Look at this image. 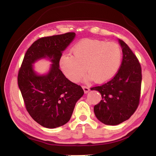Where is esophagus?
I'll return each mask as SVG.
<instances>
[{
    "label": "esophagus",
    "mask_w": 156,
    "mask_h": 156,
    "mask_svg": "<svg viewBox=\"0 0 156 156\" xmlns=\"http://www.w3.org/2000/svg\"><path fill=\"white\" fill-rule=\"evenodd\" d=\"M83 90H84V92L85 94L88 93V92L89 91V90H90V89H89V88L88 87H87V86H83Z\"/></svg>",
    "instance_id": "obj_1"
}]
</instances>
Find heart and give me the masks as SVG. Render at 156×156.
<instances>
[{"mask_svg": "<svg viewBox=\"0 0 156 156\" xmlns=\"http://www.w3.org/2000/svg\"><path fill=\"white\" fill-rule=\"evenodd\" d=\"M72 53L63 54L59 64L65 76L73 83L80 81L86 70L89 73L88 78L96 83L109 80L118 72L122 59L119 44L93 39L78 42Z\"/></svg>", "mask_w": 156, "mask_h": 156, "instance_id": "b5f03b06", "label": "heart"}]
</instances>
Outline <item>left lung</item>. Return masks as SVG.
<instances>
[{"instance_id": "1", "label": "left lung", "mask_w": 156, "mask_h": 156, "mask_svg": "<svg viewBox=\"0 0 156 156\" xmlns=\"http://www.w3.org/2000/svg\"><path fill=\"white\" fill-rule=\"evenodd\" d=\"M118 42L123 54L120 69L110 81L91 89L101 94L102 99L94 111L98 120L107 125L128 120L138 108L140 96V64L127 44L120 39Z\"/></svg>"}]
</instances>
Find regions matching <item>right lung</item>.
<instances>
[{"mask_svg": "<svg viewBox=\"0 0 156 156\" xmlns=\"http://www.w3.org/2000/svg\"><path fill=\"white\" fill-rule=\"evenodd\" d=\"M74 32L43 37L27 49L18 75V84L31 117L44 127L54 129L69 122L76 102L83 96L80 85L65 77L59 69L62 53L75 38ZM47 58L49 72L38 75L36 61Z\"/></svg>", "mask_w": 156, "mask_h": 156, "instance_id": "obj_1", "label": "right lung"}]
</instances>
